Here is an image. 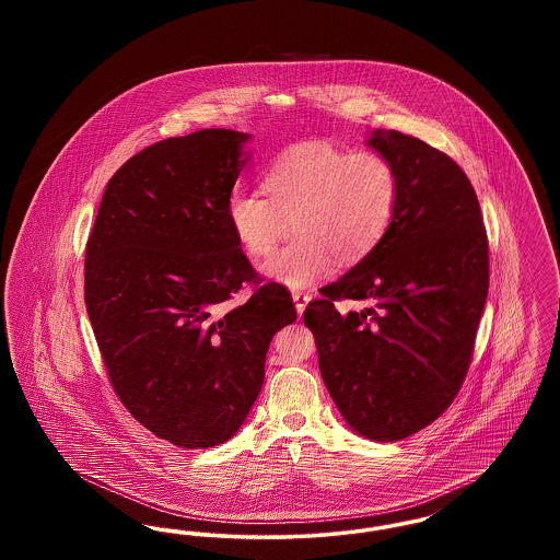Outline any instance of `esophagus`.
Listing matches in <instances>:
<instances>
[{
    "label": "esophagus",
    "instance_id": "obj_1",
    "mask_svg": "<svg viewBox=\"0 0 560 560\" xmlns=\"http://www.w3.org/2000/svg\"><path fill=\"white\" fill-rule=\"evenodd\" d=\"M293 304H295V311H298V315L302 317V313H304V308H306V304L311 302V293L308 292H293Z\"/></svg>",
    "mask_w": 560,
    "mask_h": 560
}]
</instances>
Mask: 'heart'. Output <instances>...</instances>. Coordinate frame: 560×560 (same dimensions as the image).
I'll use <instances>...</instances> for the list:
<instances>
[{
    "instance_id": "1",
    "label": "heart",
    "mask_w": 560,
    "mask_h": 560,
    "mask_svg": "<svg viewBox=\"0 0 560 560\" xmlns=\"http://www.w3.org/2000/svg\"><path fill=\"white\" fill-rule=\"evenodd\" d=\"M265 190L235 188L226 220L243 252L267 256L293 218L298 240L270 256L262 272L285 288H306L342 265L363 260L386 235L399 203V172L377 151L331 142L293 144L265 170Z\"/></svg>"
}]
</instances>
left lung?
Instances as JSON below:
<instances>
[{"label":"left lung","mask_w":560,"mask_h":560,"mask_svg":"<svg viewBox=\"0 0 560 560\" xmlns=\"http://www.w3.org/2000/svg\"><path fill=\"white\" fill-rule=\"evenodd\" d=\"M368 144L399 172L382 241L304 311L323 382L348 427L400 441L452 405L472 359L489 290L479 199L462 167L427 142L373 130ZM336 299L373 304L340 316Z\"/></svg>","instance_id":"8db88e82"}]
</instances>
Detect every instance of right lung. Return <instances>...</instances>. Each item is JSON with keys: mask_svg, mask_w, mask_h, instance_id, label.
I'll list each match as a JSON object with an SVG mask.
<instances>
[{"mask_svg": "<svg viewBox=\"0 0 560 560\" xmlns=\"http://www.w3.org/2000/svg\"><path fill=\"white\" fill-rule=\"evenodd\" d=\"M249 133L199 130L126 161L85 247V308L108 380L155 436L185 450L229 441L265 382L272 336L295 320L226 220ZM256 282L247 303L225 302Z\"/></svg>", "mask_w": 560, "mask_h": 560, "instance_id": "add662e5", "label": "right lung"}]
</instances>
